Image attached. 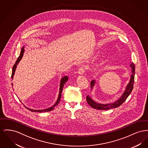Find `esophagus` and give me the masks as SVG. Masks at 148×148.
<instances>
[{"label": "esophagus", "instance_id": "obj_1", "mask_svg": "<svg viewBox=\"0 0 148 148\" xmlns=\"http://www.w3.org/2000/svg\"><path fill=\"white\" fill-rule=\"evenodd\" d=\"M85 71V68L84 66H81L80 67V68L78 69L77 71V73L80 75H82L84 74Z\"/></svg>", "mask_w": 148, "mask_h": 148}]
</instances>
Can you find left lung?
Returning <instances> with one entry per match:
<instances>
[{
  "label": "left lung",
  "mask_w": 148,
  "mask_h": 148,
  "mask_svg": "<svg viewBox=\"0 0 148 148\" xmlns=\"http://www.w3.org/2000/svg\"><path fill=\"white\" fill-rule=\"evenodd\" d=\"M130 66L132 67V74L131 75V77H130V82L128 83V84L127 85L125 92H124L123 95L121 96V97L118 100H116V101L114 102L113 103H110V104H99V103L95 102L93 100H92V99L89 95H88L86 97V101L88 102V104H89V106H92V108H93L94 109H98V110H109L110 109L115 108H117V107L121 106L126 100L127 98L130 94L131 92H132V90L133 89L134 76H135V65H134V64L132 63L130 64ZM95 83V80H92L91 82V83H90L91 88L94 86Z\"/></svg>",
  "instance_id": "1"
}]
</instances>
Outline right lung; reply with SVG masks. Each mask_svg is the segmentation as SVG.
<instances>
[{"mask_svg": "<svg viewBox=\"0 0 148 148\" xmlns=\"http://www.w3.org/2000/svg\"><path fill=\"white\" fill-rule=\"evenodd\" d=\"M24 47H23L22 48H21V54H20V56L18 57V58L17 59V60H16L15 64L13 65V69H12V79H13V76L14 75V73L15 71V69H16V66L18 65V64L19 63V62L21 61V60L22 58V57L23 56V54H24ZM68 79V77L67 76H65V77H62V79H61V81H60V89H59V95H58V98L57 99V101H56V104L50 107L49 108H47V109H43V110H33V109H29L27 108L26 106H25L27 109L29 110L30 111L32 112H39V113H42V112H50L52 110L54 109V108L56 106H58V104H59V103L60 102V99H61V96H62V90H63V88L64 85L65 84V83L67 82ZM12 86H13V84Z\"/></svg>", "mask_w": 148, "mask_h": 148, "instance_id": "right-lung-1", "label": "right lung"}]
</instances>
